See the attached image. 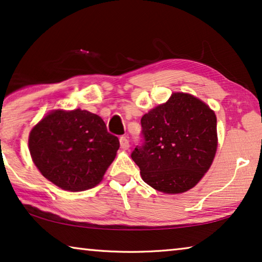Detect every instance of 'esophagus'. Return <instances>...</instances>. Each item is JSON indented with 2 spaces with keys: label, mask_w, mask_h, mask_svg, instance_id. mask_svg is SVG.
<instances>
[{
  "label": "esophagus",
  "mask_w": 262,
  "mask_h": 262,
  "mask_svg": "<svg viewBox=\"0 0 262 262\" xmlns=\"http://www.w3.org/2000/svg\"><path fill=\"white\" fill-rule=\"evenodd\" d=\"M120 146L122 149H128V148H129V141H128V139L126 138V136L120 138Z\"/></svg>",
  "instance_id": "1"
}]
</instances>
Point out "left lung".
<instances>
[{
    "label": "left lung",
    "instance_id": "1",
    "mask_svg": "<svg viewBox=\"0 0 262 262\" xmlns=\"http://www.w3.org/2000/svg\"><path fill=\"white\" fill-rule=\"evenodd\" d=\"M143 146L132 159L142 180L166 194L192 189L212 166L217 149L216 115L188 93H173L141 119Z\"/></svg>",
    "mask_w": 262,
    "mask_h": 262
}]
</instances>
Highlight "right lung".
Masks as SVG:
<instances>
[{"label":"right lung","mask_w":262,"mask_h":262,"mask_svg":"<svg viewBox=\"0 0 262 262\" xmlns=\"http://www.w3.org/2000/svg\"><path fill=\"white\" fill-rule=\"evenodd\" d=\"M28 148L34 165L54 185L83 192L102 181L120 148L99 115L82 109H54L31 128Z\"/></svg>","instance_id":"1"}]
</instances>
